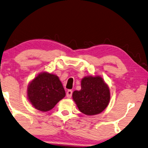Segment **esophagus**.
I'll list each match as a JSON object with an SVG mask.
<instances>
[{
  "mask_svg": "<svg viewBox=\"0 0 148 148\" xmlns=\"http://www.w3.org/2000/svg\"><path fill=\"white\" fill-rule=\"evenodd\" d=\"M72 93H73V91L72 90H68L67 91V93H66V95L68 98H71L72 96Z\"/></svg>",
  "mask_w": 148,
  "mask_h": 148,
  "instance_id": "obj_1",
  "label": "esophagus"
}]
</instances>
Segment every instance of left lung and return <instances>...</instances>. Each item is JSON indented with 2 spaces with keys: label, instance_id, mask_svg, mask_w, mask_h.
<instances>
[{
  "label": "left lung",
  "instance_id": "obj_1",
  "mask_svg": "<svg viewBox=\"0 0 148 148\" xmlns=\"http://www.w3.org/2000/svg\"><path fill=\"white\" fill-rule=\"evenodd\" d=\"M81 89L73 93V99L81 113L99 114L108 107L110 100L108 85L100 76H87L81 79Z\"/></svg>",
  "mask_w": 148,
  "mask_h": 148
}]
</instances>
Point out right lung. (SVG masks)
I'll return each mask as SVG.
<instances>
[{"mask_svg":"<svg viewBox=\"0 0 148 148\" xmlns=\"http://www.w3.org/2000/svg\"><path fill=\"white\" fill-rule=\"evenodd\" d=\"M65 96V89L56 75L40 73L28 85V99L37 110H52Z\"/></svg>","mask_w":148,"mask_h":148,"instance_id":"add662e5","label":"right lung"}]
</instances>
